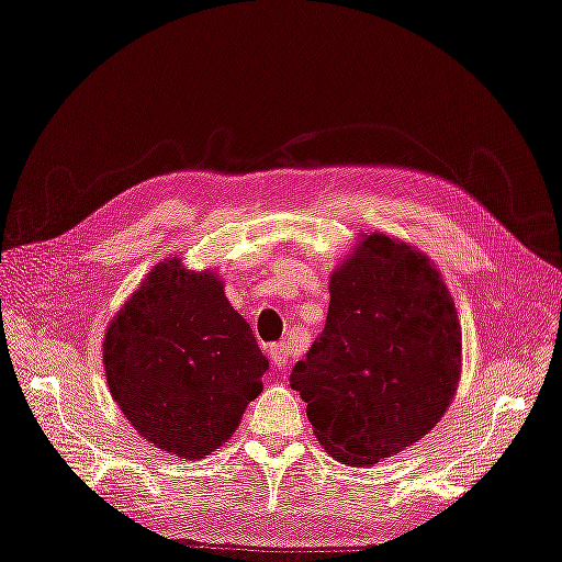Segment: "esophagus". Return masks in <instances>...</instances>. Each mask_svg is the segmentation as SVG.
Segmentation results:
<instances>
[{
	"label": "esophagus",
	"instance_id": "1",
	"mask_svg": "<svg viewBox=\"0 0 562 562\" xmlns=\"http://www.w3.org/2000/svg\"><path fill=\"white\" fill-rule=\"evenodd\" d=\"M269 359H271V363H274V368L279 370V372H285L288 368H291V359H293V351H291V347L288 345H271L269 347Z\"/></svg>",
	"mask_w": 562,
	"mask_h": 562
}]
</instances>
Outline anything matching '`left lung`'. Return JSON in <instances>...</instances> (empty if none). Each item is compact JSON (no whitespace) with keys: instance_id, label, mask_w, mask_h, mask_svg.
<instances>
[{"instance_id":"1","label":"left lung","mask_w":562,"mask_h":562,"mask_svg":"<svg viewBox=\"0 0 562 562\" xmlns=\"http://www.w3.org/2000/svg\"><path fill=\"white\" fill-rule=\"evenodd\" d=\"M326 328L291 386L337 462L368 467L415 446L450 407L462 328L434 260L366 232L330 274Z\"/></svg>"}]
</instances>
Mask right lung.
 <instances>
[{
    "label": "right lung",
    "mask_w": 562,
    "mask_h": 562,
    "mask_svg": "<svg viewBox=\"0 0 562 562\" xmlns=\"http://www.w3.org/2000/svg\"><path fill=\"white\" fill-rule=\"evenodd\" d=\"M103 368L131 427L155 448L196 462L239 427L269 361L229 304L225 281L166 258L108 323Z\"/></svg>",
    "instance_id": "obj_1"
}]
</instances>
